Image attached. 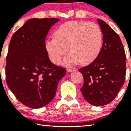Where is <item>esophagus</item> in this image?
<instances>
[{"label":"esophagus","instance_id":"obj_1","mask_svg":"<svg viewBox=\"0 0 131 131\" xmlns=\"http://www.w3.org/2000/svg\"><path fill=\"white\" fill-rule=\"evenodd\" d=\"M67 71L68 72H74L76 71V70L74 68H67Z\"/></svg>","mask_w":131,"mask_h":131}]
</instances>
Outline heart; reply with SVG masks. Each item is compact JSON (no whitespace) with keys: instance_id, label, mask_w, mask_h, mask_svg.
I'll list each match as a JSON object with an SVG mask.
<instances>
[{"instance_id":"b5f03b06","label":"heart","mask_w":131,"mask_h":131,"mask_svg":"<svg viewBox=\"0 0 131 131\" xmlns=\"http://www.w3.org/2000/svg\"><path fill=\"white\" fill-rule=\"evenodd\" d=\"M102 32L97 24L87 21H69L61 25L47 39L46 48L52 62L58 64L63 57L71 52L67 64H88L99 55L102 45Z\"/></svg>"}]
</instances>
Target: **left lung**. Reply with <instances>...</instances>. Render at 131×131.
<instances>
[{"mask_svg": "<svg viewBox=\"0 0 131 131\" xmlns=\"http://www.w3.org/2000/svg\"><path fill=\"white\" fill-rule=\"evenodd\" d=\"M103 42L97 58L79 69L84 78L81 92L90 104L101 106L111 103L124 84L126 57L118 34L104 21L97 19Z\"/></svg>", "mask_w": 131, "mask_h": 131, "instance_id": "left-lung-1", "label": "left lung"}]
</instances>
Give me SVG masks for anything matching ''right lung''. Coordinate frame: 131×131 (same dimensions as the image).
<instances>
[{
    "instance_id": "obj_1",
    "label": "right lung",
    "mask_w": 131,
    "mask_h": 131,
    "mask_svg": "<svg viewBox=\"0 0 131 131\" xmlns=\"http://www.w3.org/2000/svg\"><path fill=\"white\" fill-rule=\"evenodd\" d=\"M59 19H28L10 40L5 76L10 91L22 104L32 108L52 101L66 69L51 62L46 48L49 29Z\"/></svg>"
}]
</instances>
